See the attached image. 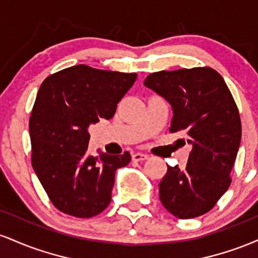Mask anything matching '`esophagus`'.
<instances>
[{
  "mask_svg": "<svg viewBox=\"0 0 258 258\" xmlns=\"http://www.w3.org/2000/svg\"><path fill=\"white\" fill-rule=\"evenodd\" d=\"M149 156L147 155V154H143V153H135L132 155V160L133 161H144V160H147Z\"/></svg>",
  "mask_w": 258,
  "mask_h": 258,
  "instance_id": "1",
  "label": "esophagus"
}]
</instances>
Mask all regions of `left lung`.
<instances>
[{"instance_id": "left-lung-1", "label": "left lung", "mask_w": 258, "mask_h": 258, "mask_svg": "<svg viewBox=\"0 0 258 258\" xmlns=\"http://www.w3.org/2000/svg\"><path fill=\"white\" fill-rule=\"evenodd\" d=\"M144 86L172 106L171 132H183L191 146L184 170L167 165L160 200L180 220L199 217L229 188L241 141L239 110L224 80L211 68L150 74Z\"/></svg>"}]
</instances>
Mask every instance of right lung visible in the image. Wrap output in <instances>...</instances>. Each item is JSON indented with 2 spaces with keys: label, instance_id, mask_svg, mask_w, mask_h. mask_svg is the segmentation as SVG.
Masks as SVG:
<instances>
[{
  "label": "right lung",
  "instance_id": "add662e5",
  "mask_svg": "<svg viewBox=\"0 0 258 258\" xmlns=\"http://www.w3.org/2000/svg\"><path fill=\"white\" fill-rule=\"evenodd\" d=\"M136 79L137 74L80 64L53 74L41 85L29 121L31 164L59 211L90 218L110 204L115 172L131 161V155H88V127L114 116Z\"/></svg>",
  "mask_w": 258,
  "mask_h": 258
}]
</instances>
